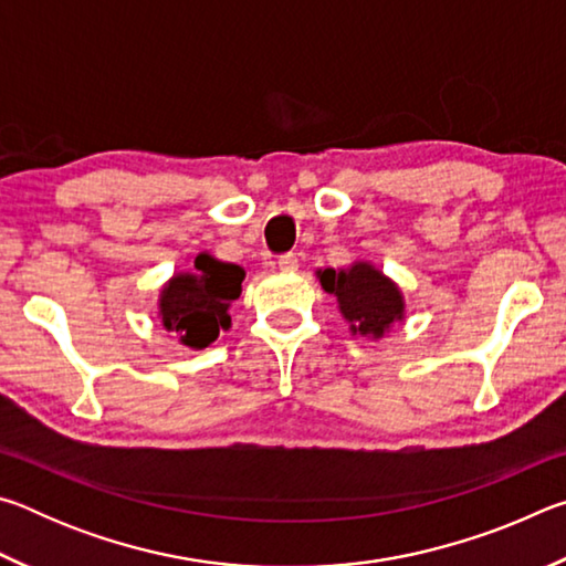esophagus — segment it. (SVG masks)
<instances>
[{
  "label": "esophagus",
  "mask_w": 566,
  "mask_h": 566,
  "mask_svg": "<svg viewBox=\"0 0 566 566\" xmlns=\"http://www.w3.org/2000/svg\"><path fill=\"white\" fill-rule=\"evenodd\" d=\"M280 270L282 272H296L300 270V256H296L294 252H286L280 256Z\"/></svg>",
  "instance_id": "esophagus-1"
}]
</instances>
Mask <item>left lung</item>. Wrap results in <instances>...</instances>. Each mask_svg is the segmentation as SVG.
<instances>
[{
  "instance_id": "1",
  "label": "left lung",
  "mask_w": 566,
  "mask_h": 566,
  "mask_svg": "<svg viewBox=\"0 0 566 566\" xmlns=\"http://www.w3.org/2000/svg\"><path fill=\"white\" fill-rule=\"evenodd\" d=\"M324 292L337 296L339 310L352 322V332L381 337L391 322L405 317V302L395 282L367 262L352 264L349 270L319 272Z\"/></svg>"
}]
</instances>
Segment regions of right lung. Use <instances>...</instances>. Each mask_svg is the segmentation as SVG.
Here are the masks:
<instances>
[{
	"label": "right lung",
	"instance_id": "obj_1",
	"mask_svg": "<svg viewBox=\"0 0 566 566\" xmlns=\"http://www.w3.org/2000/svg\"><path fill=\"white\" fill-rule=\"evenodd\" d=\"M244 270L237 264L219 262L209 254H199L195 272L177 274L161 290L159 314L169 332L179 334V342L191 349H202L219 337V329H229V302L242 292Z\"/></svg>",
	"mask_w": 566,
	"mask_h": 566
}]
</instances>
